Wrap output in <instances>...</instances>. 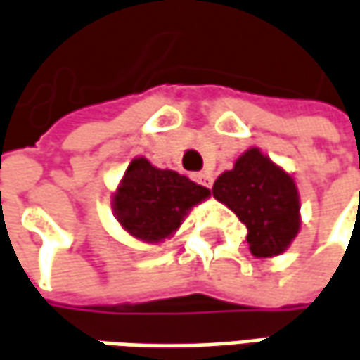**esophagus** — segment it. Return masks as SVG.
Masks as SVG:
<instances>
[{"instance_id": "obj_1", "label": "esophagus", "mask_w": 360, "mask_h": 360, "mask_svg": "<svg viewBox=\"0 0 360 360\" xmlns=\"http://www.w3.org/2000/svg\"><path fill=\"white\" fill-rule=\"evenodd\" d=\"M195 179L201 183V185H205V187H211V181H213V177H211V173H207V171H201V173H197Z\"/></svg>"}]
</instances>
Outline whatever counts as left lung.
I'll use <instances>...</instances> for the list:
<instances>
[{
    "instance_id": "obj_1",
    "label": "left lung",
    "mask_w": 360,
    "mask_h": 360,
    "mask_svg": "<svg viewBox=\"0 0 360 360\" xmlns=\"http://www.w3.org/2000/svg\"><path fill=\"white\" fill-rule=\"evenodd\" d=\"M211 191L248 227L250 252L256 258L280 256L300 229L296 183L258 147L245 150L231 171L215 179Z\"/></svg>"
}]
</instances>
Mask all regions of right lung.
Masks as SVG:
<instances>
[{
  "instance_id": "obj_1",
  "label": "right lung",
  "mask_w": 360,
  "mask_h": 360,
  "mask_svg": "<svg viewBox=\"0 0 360 360\" xmlns=\"http://www.w3.org/2000/svg\"><path fill=\"white\" fill-rule=\"evenodd\" d=\"M210 197V189L145 159L131 161L112 197L118 224L133 238L159 243L179 229L183 217Z\"/></svg>"
}]
</instances>
